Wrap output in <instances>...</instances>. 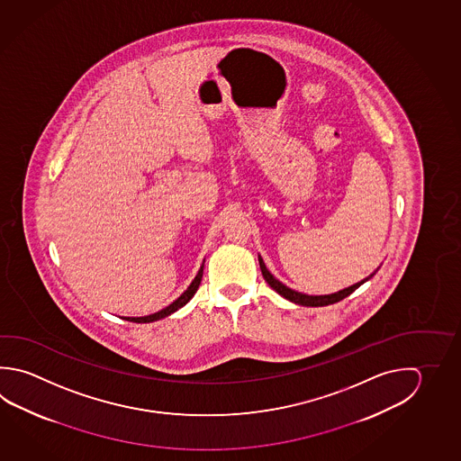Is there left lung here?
Segmentation results:
<instances>
[{
  "instance_id": "8db88e82",
  "label": "left lung",
  "mask_w": 461,
  "mask_h": 461,
  "mask_svg": "<svg viewBox=\"0 0 461 461\" xmlns=\"http://www.w3.org/2000/svg\"><path fill=\"white\" fill-rule=\"evenodd\" d=\"M258 261H260L261 275L265 277V281H267V283H268V285H271V287H273L279 295H283L285 299L294 302V303H297V305H303V307H325V305H330V303H336V302L343 301L344 297H348L349 294L354 293L359 285H364L366 281H368L370 277L374 276V275L377 273L378 268H380V267H378L372 275H368L367 277H364L362 281L356 283V285H349V287H344V289L338 291V293L325 294V295H309V294H302L297 293V291H294V289L283 285L279 279L273 276V275L269 273V269L267 268V265H265V261H263L260 255H258Z\"/></svg>"
}]
</instances>
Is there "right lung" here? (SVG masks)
Listing matches in <instances>:
<instances>
[{
  "label": "right lung",
  "mask_w": 461,
  "mask_h": 461,
  "mask_svg": "<svg viewBox=\"0 0 461 461\" xmlns=\"http://www.w3.org/2000/svg\"><path fill=\"white\" fill-rule=\"evenodd\" d=\"M203 268H204V261H203V265H201V268L198 269V273H196V276L192 281V285L186 287V291H185L176 301L172 302L170 305H167L166 309L159 310V312H156V313H151V315H146V317H122L123 320H128V321H134V323H151V321H158L160 319H166L168 315H172L174 312H176L178 309H182L184 305H186L190 299H192L194 293L198 291V287H200L201 277H203Z\"/></svg>",
  "instance_id": "right-lung-1"
}]
</instances>
